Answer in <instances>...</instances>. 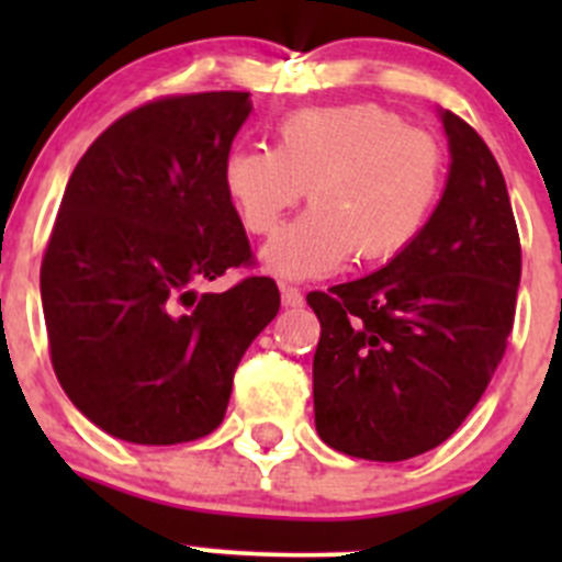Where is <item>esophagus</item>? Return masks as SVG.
Wrapping results in <instances>:
<instances>
[{"mask_svg":"<svg viewBox=\"0 0 562 562\" xmlns=\"http://www.w3.org/2000/svg\"><path fill=\"white\" fill-rule=\"evenodd\" d=\"M280 293H282V304H285V307H302L304 304V293L299 291V288L280 285Z\"/></svg>","mask_w":562,"mask_h":562,"instance_id":"esophagus-1","label":"esophagus"}]
</instances>
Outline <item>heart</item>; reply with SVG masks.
Returning a JSON list of instances; mask_svg holds the SVG:
<instances>
[{"instance_id":"heart-1","label":"heart","mask_w":562,"mask_h":562,"mask_svg":"<svg viewBox=\"0 0 562 562\" xmlns=\"http://www.w3.org/2000/svg\"><path fill=\"white\" fill-rule=\"evenodd\" d=\"M443 173L432 135L361 103L288 113L274 149L225 157L223 184L252 236L271 234L307 190L313 209L263 247L274 274L307 280L331 274L350 255L381 263L405 252L438 209Z\"/></svg>"}]
</instances>
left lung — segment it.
Wrapping results in <instances>:
<instances>
[{
	"label": "left lung",
	"mask_w": 562,
	"mask_h": 562,
	"mask_svg": "<svg viewBox=\"0 0 562 562\" xmlns=\"http://www.w3.org/2000/svg\"><path fill=\"white\" fill-rule=\"evenodd\" d=\"M440 119L451 168L424 234L375 274L307 293L315 429L348 457L402 462L449 440L514 326L522 247L506 179L464 119Z\"/></svg>",
	"instance_id": "1"
}]
</instances>
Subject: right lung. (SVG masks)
Segmentation results:
<instances>
[{
    "mask_svg": "<svg viewBox=\"0 0 562 562\" xmlns=\"http://www.w3.org/2000/svg\"><path fill=\"white\" fill-rule=\"evenodd\" d=\"M249 92L173 94L124 113L78 160L43 266L50 364L72 405L119 440L173 446L225 418L234 372L280 291L252 263L223 184Z\"/></svg>",
    "mask_w": 562,
    "mask_h": 562,
    "instance_id": "add662e5",
    "label": "right lung"
}]
</instances>
